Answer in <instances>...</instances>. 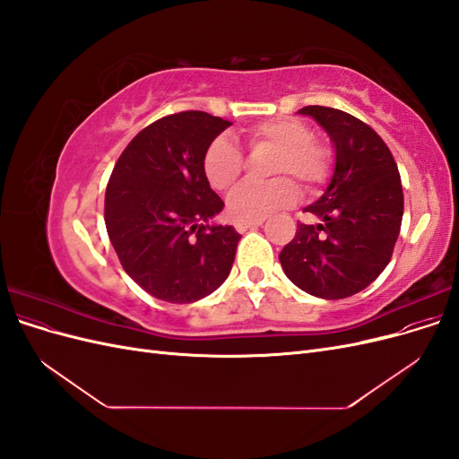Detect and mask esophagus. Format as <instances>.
I'll list each match as a JSON object with an SVG mask.
<instances>
[{"label": "esophagus", "instance_id": "1", "mask_svg": "<svg viewBox=\"0 0 459 459\" xmlns=\"http://www.w3.org/2000/svg\"><path fill=\"white\" fill-rule=\"evenodd\" d=\"M262 226V220H255V221H235V230H238L239 233H245L248 230H255Z\"/></svg>", "mask_w": 459, "mask_h": 459}]
</instances>
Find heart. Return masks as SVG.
Listing matches in <instances>:
<instances>
[{
  "label": "heart",
  "mask_w": 459,
  "mask_h": 459,
  "mask_svg": "<svg viewBox=\"0 0 459 459\" xmlns=\"http://www.w3.org/2000/svg\"><path fill=\"white\" fill-rule=\"evenodd\" d=\"M248 145L255 151H273L270 184H245L228 201V212L238 221H255L283 211L299 199L302 184L314 191L327 182L333 170V151L312 137L308 124L297 118H273L245 130ZM204 176L216 191L228 193L238 186L245 169L241 149L228 137H218L208 145L203 160ZM291 179L289 180L288 178Z\"/></svg>",
  "instance_id": "b5f03b06"
}]
</instances>
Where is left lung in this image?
Wrapping results in <instances>:
<instances>
[{
	"label": "left lung",
	"instance_id": "1",
	"mask_svg": "<svg viewBox=\"0 0 459 459\" xmlns=\"http://www.w3.org/2000/svg\"><path fill=\"white\" fill-rule=\"evenodd\" d=\"M335 147L325 193L304 208L316 224H297L280 253L285 275L317 299H346L377 280L391 262L404 214L398 166L379 134L339 108L308 105Z\"/></svg>",
	"mask_w": 459,
	"mask_h": 459
}]
</instances>
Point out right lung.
Returning <instances> with one entry per match:
<instances>
[{"label": "right lung", "instance_id": "1", "mask_svg": "<svg viewBox=\"0 0 459 459\" xmlns=\"http://www.w3.org/2000/svg\"><path fill=\"white\" fill-rule=\"evenodd\" d=\"M231 126L203 110L149 124L122 151L105 193V226L132 280L155 299L195 302L226 281L241 235L211 224L224 201L204 176V152Z\"/></svg>", "mask_w": 459, "mask_h": 459}]
</instances>
